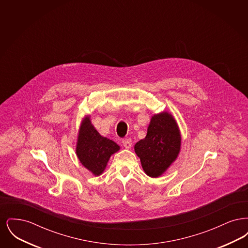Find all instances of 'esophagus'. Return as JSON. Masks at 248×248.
Returning a JSON list of instances; mask_svg holds the SVG:
<instances>
[{
	"mask_svg": "<svg viewBox=\"0 0 248 248\" xmlns=\"http://www.w3.org/2000/svg\"><path fill=\"white\" fill-rule=\"evenodd\" d=\"M123 146L125 148V149H130L132 147V140L130 139H124L123 140Z\"/></svg>",
	"mask_w": 248,
	"mask_h": 248,
	"instance_id": "1",
	"label": "esophagus"
}]
</instances>
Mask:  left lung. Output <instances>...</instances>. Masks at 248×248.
I'll return each mask as SVG.
<instances>
[{
    "mask_svg": "<svg viewBox=\"0 0 248 248\" xmlns=\"http://www.w3.org/2000/svg\"><path fill=\"white\" fill-rule=\"evenodd\" d=\"M134 148L145 174L161 177L180 152L181 135L177 121L168 111L154 114L145 139L137 142Z\"/></svg>",
    "mask_w": 248,
    "mask_h": 248,
    "instance_id": "obj_1",
    "label": "left lung"
}]
</instances>
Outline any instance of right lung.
I'll return each instance as SVG.
<instances>
[{
  "label": "right lung",
  "instance_id": "add662e5",
  "mask_svg": "<svg viewBox=\"0 0 248 248\" xmlns=\"http://www.w3.org/2000/svg\"><path fill=\"white\" fill-rule=\"evenodd\" d=\"M120 146L102 137L91 123L90 116L83 119L76 143V155L80 163L94 177L100 176L112 154L117 153Z\"/></svg>",
  "mask_w": 248,
  "mask_h": 248
}]
</instances>
